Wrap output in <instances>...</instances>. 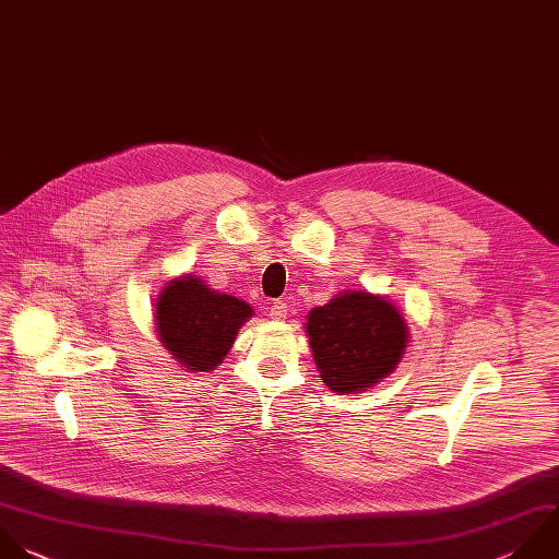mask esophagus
<instances>
[{
	"label": "esophagus",
	"mask_w": 559,
	"mask_h": 559,
	"mask_svg": "<svg viewBox=\"0 0 559 559\" xmlns=\"http://www.w3.org/2000/svg\"><path fill=\"white\" fill-rule=\"evenodd\" d=\"M269 314H271V319L282 321V319H286V314H288V306H286L284 301L275 299V301L271 304V308H269Z\"/></svg>",
	"instance_id": "obj_1"
}]
</instances>
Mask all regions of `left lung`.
Wrapping results in <instances>:
<instances>
[{"mask_svg": "<svg viewBox=\"0 0 559 559\" xmlns=\"http://www.w3.org/2000/svg\"><path fill=\"white\" fill-rule=\"evenodd\" d=\"M306 332L321 380L336 393H356L391 373L408 336L393 304L356 290L314 308Z\"/></svg>", "mask_w": 559, "mask_h": 559, "instance_id": "left-lung-1", "label": "left lung"}]
</instances>
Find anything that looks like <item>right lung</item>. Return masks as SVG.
Wrapping results in <instances>:
<instances>
[{
  "instance_id": "right-lung-1",
  "label": "right lung",
  "mask_w": 559,
  "mask_h": 559,
  "mask_svg": "<svg viewBox=\"0 0 559 559\" xmlns=\"http://www.w3.org/2000/svg\"><path fill=\"white\" fill-rule=\"evenodd\" d=\"M251 312L249 304L181 277L162 290L155 319L164 347L188 369L207 371L223 362Z\"/></svg>"
}]
</instances>
